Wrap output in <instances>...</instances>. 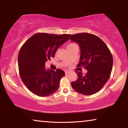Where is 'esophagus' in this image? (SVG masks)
<instances>
[{
    "instance_id": "1",
    "label": "esophagus",
    "mask_w": 128,
    "mask_h": 128,
    "mask_svg": "<svg viewBox=\"0 0 128 128\" xmlns=\"http://www.w3.org/2000/svg\"><path fill=\"white\" fill-rule=\"evenodd\" d=\"M65 73H66V74H69V73H70V71H66Z\"/></svg>"
}]
</instances>
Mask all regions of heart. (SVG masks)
I'll use <instances>...</instances> for the list:
<instances>
[{"instance_id": "1", "label": "heart", "mask_w": 128, "mask_h": 128, "mask_svg": "<svg viewBox=\"0 0 128 128\" xmlns=\"http://www.w3.org/2000/svg\"><path fill=\"white\" fill-rule=\"evenodd\" d=\"M73 45H75L74 43H69V44L68 45V46H67V48H68V47H70L71 46H73Z\"/></svg>"}]
</instances>
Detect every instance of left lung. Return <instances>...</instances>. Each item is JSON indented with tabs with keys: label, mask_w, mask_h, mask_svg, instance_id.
Masks as SVG:
<instances>
[{
	"label": "left lung",
	"mask_w": 128,
	"mask_h": 128,
	"mask_svg": "<svg viewBox=\"0 0 128 128\" xmlns=\"http://www.w3.org/2000/svg\"><path fill=\"white\" fill-rule=\"evenodd\" d=\"M70 40L77 43L81 49L78 66H84L88 72L84 74L76 71L78 78L72 82L73 89L80 94L90 95L100 91L111 75L113 58L107 45L94 34L83 33L70 35Z\"/></svg>",
	"instance_id": "8db88e82"
}]
</instances>
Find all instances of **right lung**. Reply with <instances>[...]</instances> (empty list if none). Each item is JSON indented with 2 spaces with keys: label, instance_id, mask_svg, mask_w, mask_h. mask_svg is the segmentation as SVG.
<instances>
[{
  "label": "right lung",
  "instance_id": "add662e5",
  "mask_svg": "<svg viewBox=\"0 0 128 128\" xmlns=\"http://www.w3.org/2000/svg\"><path fill=\"white\" fill-rule=\"evenodd\" d=\"M70 34L36 33L25 42L19 51L18 66L21 80L30 92L39 96L52 94L59 88L64 72L45 68L56 50L69 40Z\"/></svg>",
  "mask_w": 128,
  "mask_h": 128
}]
</instances>
